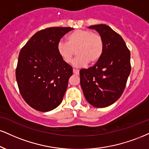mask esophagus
I'll return each mask as SVG.
<instances>
[{
    "mask_svg": "<svg viewBox=\"0 0 149 149\" xmlns=\"http://www.w3.org/2000/svg\"><path fill=\"white\" fill-rule=\"evenodd\" d=\"M73 73H74V74L78 75V74H79V70L76 69H73Z\"/></svg>",
    "mask_w": 149,
    "mask_h": 149,
    "instance_id": "1",
    "label": "esophagus"
}]
</instances>
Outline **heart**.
<instances>
[{"label":"heart","mask_w":149,"mask_h":149,"mask_svg":"<svg viewBox=\"0 0 149 149\" xmlns=\"http://www.w3.org/2000/svg\"><path fill=\"white\" fill-rule=\"evenodd\" d=\"M67 42L60 41L57 44V52L65 63L71 62L75 51L78 56L73 64L76 67L87 64H95L101 58L104 51L103 38L97 33L89 30H77L67 37Z\"/></svg>","instance_id":"1"}]
</instances>
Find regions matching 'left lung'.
I'll return each instance as SVG.
<instances>
[{"label":"left lung","instance_id":"8db88e82","mask_svg":"<svg viewBox=\"0 0 149 149\" xmlns=\"http://www.w3.org/2000/svg\"><path fill=\"white\" fill-rule=\"evenodd\" d=\"M89 28L102 37L104 51L93 67L80 70V85L91 105L105 107L117 101L124 91L131 71L130 53L122 37L110 27L99 24Z\"/></svg>","mask_w":149,"mask_h":149}]
</instances>
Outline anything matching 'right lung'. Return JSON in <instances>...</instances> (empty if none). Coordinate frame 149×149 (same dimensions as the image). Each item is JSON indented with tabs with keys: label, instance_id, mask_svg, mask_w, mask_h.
<instances>
[{
	"label": "right lung",
	"instance_id": "obj_1",
	"mask_svg": "<svg viewBox=\"0 0 149 149\" xmlns=\"http://www.w3.org/2000/svg\"><path fill=\"white\" fill-rule=\"evenodd\" d=\"M70 27H52L38 31L19 53L16 78L19 92L30 107L51 111L62 103L72 76V67L57 52V44Z\"/></svg>",
	"mask_w": 149,
	"mask_h": 149
}]
</instances>
